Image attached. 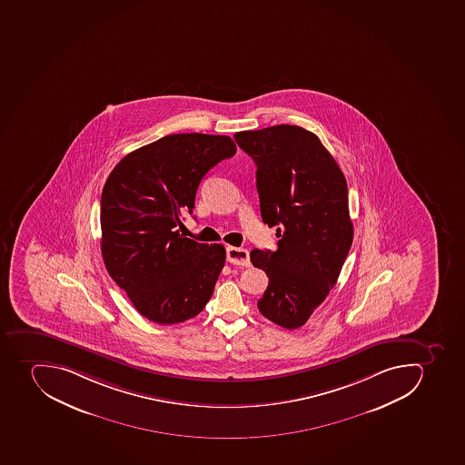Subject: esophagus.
<instances>
[{
	"label": "esophagus",
	"instance_id": "obj_1",
	"mask_svg": "<svg viewBox=\"0 0 465 465\" xmlns=\"http://www.w3.org/2000/svg\"><path fill=\"white\" fill-rule=\"evenodd\" d=\"M227 261L234 265L249 266V250L242 249V247H227Z\"/></svg>",
	"mask_w": 465,
	"mask_h": 465
}]
</instances>
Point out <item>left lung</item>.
Listing matches in <instances>:
<instances>
[{"label":"left lung","mask_w":465,"mask_h":465,"mask_svg":"<svg viewBox=\"0 0 465 465\" xmlns=\"http://www.w3.org/2000/svg\"><path fill=\"white\" fill-rule=\"evenodd\" d=\"M256 163L262 221L277 227L278 249L252 250L270 278L262 315L287 330L302 327L336 285L353 240L348 183L315 134L277 125L234 135Z\"/></svg>","instance_id":"1"}]
</instances>
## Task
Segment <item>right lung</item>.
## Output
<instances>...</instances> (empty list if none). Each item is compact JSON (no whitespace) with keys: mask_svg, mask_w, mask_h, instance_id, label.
Here are the masks:
<instances>
[{"mask_svg":"<svg viewBox=\"0 0 465 465\" xmlns=\"http://www.w3.org/2000/svg\"><path fill=\"white\" fill-rule=\"evenodd\" d=\"M237 152L225 135L173 134L126 154L102 193V254L107 272L141 315L178 324L199 315L225 263L223 244L180 234L200 181Z\"/></svg>","mask_w":465,"mask_h":465,"instance_id":"right-lung-1","label":"right lung"}]
</instances>
